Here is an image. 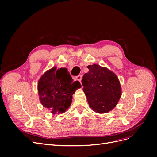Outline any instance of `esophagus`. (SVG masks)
I'll return each instance as SVG.
<instances>
[{
	"mask_svg": "<svg viewBox=\"0 0 157 157\" xmlns=\"http://www.w3.org/2000/svg\"><path fill=\"white\" fill-rule=\"evenodd\" d=\"M76 79L78 81H79V82H81V79H82V76L81 75H78L77 77H76Z\"/></svg>",
	"mask_w": 157,
	"mask_h": 157,
	"instance_id": "34e87169",
	"label": "esophagus"
}]
</instances>
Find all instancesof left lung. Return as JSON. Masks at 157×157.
Wrapping results in <instances>:
<instances>
[{
	"instance_id": "1",
	"label": "left lung",
	"mask_w": 157,
	"mask_h": 157,
	"mask_svg": "<svg viewBox=\"0 0 157 157\" xmlns=\"http://www.w3.org/2000/svg\"><path fill=\"white\" fill-rule=\"evenodd\" d=\"M88 72L81 80L89 105L97 113L110 111L118 104L121 95L120 81L116 74L105 67L88 65Z\"/></svg>"
}]
</instances>
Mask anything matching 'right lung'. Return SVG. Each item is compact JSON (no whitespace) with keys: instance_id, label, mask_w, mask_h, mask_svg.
I'll list each match as a JSON object with an SVG mask.
<instances>
[{"instance_id":"obj_1","label":"right lung","mask_w":157,"mask_h":157,"mask_svg":"<svg viewBox=\"0 0 157 157\" xmlns=\"http://www.w3.org/2000/svg\"><path fill=\"white\" fill-rule=\"evenodd\" d=\"M81 87L78 81H73L67 69L53 67L39 81L40 101L53 114L63 113L71 105L72 95Z\"/></svg>"}]
</instances>
